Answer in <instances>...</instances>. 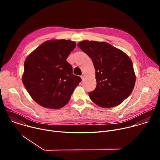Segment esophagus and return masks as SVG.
<instances>
[{
    "label": "esophagus",
    "mask_w": 160,
    "mask_h": 160,
    "mask_svg": "<svg viewBox=\"0 0 160 160\" xmlns=\"http://www.w3.org/2000/svg\"><path fill=\"white\" fill-rule=\"evenodd\" d=\"M81 78H82V81H84V80H85V76H84V75H82V76H81Z\"/></svg>",
    "instance_id": "esophagus-1"
}]
</instances>
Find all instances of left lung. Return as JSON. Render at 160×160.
<instances>
[{
	"label": "left lung",
	"instance_id": "1",
	"mask_svg": "<svg viewBox=\"0 0 160 160\" xmlns=\"http://www.w3.org/2000/svg\"><path fill=\"white\" fill-rule=\"evenodd\" d=\"M77 45L91 58L96 70L97 85L88 93L90 99L102 108L121 104L130 96L135 83L130 58L106 42L83 40Z\"/></svg>",
	"mask_w": 160,
	"mask_h": 160
}]
</instances>
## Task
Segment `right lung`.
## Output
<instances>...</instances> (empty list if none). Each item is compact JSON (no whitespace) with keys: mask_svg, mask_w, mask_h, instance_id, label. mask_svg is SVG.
Instances as JSON below:
<instances>
[{"mask_svg":"<svg viewBox=\"0 0 160 160\" xmlns=\"http://www.w3.org/2000/svg\"><path fill=\"white\" fill-rule=\"evenodd\" d=\"M76 47L69 40H50L42 43L26 59L22 81L39 105L59 109L70 101L82 79L74 75L66 61Z\"/></svg>","mask_w":160,"mask_h":160,"instance_id":"right-lung-1","label":"right lung"}]
</instances>
